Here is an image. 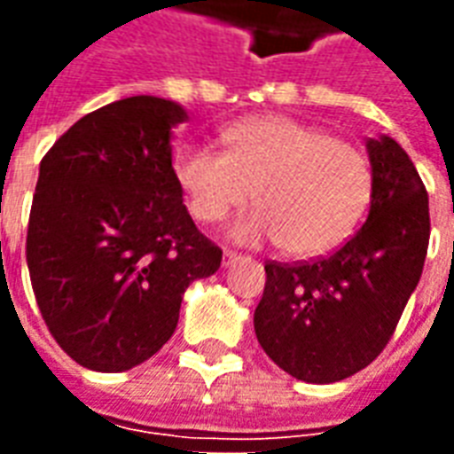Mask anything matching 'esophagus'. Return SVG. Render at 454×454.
<instances>
[{
  "instance_id": "34e87169",
  "label": "esophagus",
  "mask_w": 454,
  "mask_h": 454,
  "mask_svg": "<svg viewBox=\"0 0 454 454\" xmlns=\"http://www.w3.org/2000/svg\"><path fill=\"white\" fill-rule=\"evenodd\" d=\"M238 260H243V257L238 255V253H233V250H223V265H233Z\"/></svg>"
}]
</instances>
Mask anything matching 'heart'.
I'll return each instance as SVG.
<instances>
[{"label":"heart","instance_id":"b5f03b06","mask_svg":"<svg viewBox=\"0 0 454 454\" xmlns=\"http://www.w3.org/2000/svg\"><path fill=\"white\" fill-rule=\"evenodd\" d=\"M221 143L223 153L182 148L172 169L189 211L204 223L255 199L260 207L228 228L236 243L279 240L289 255H321L350 236L370 204L367 158L318 126L255 116L221 130Z\"/></svg>","mask_w":454,"mask_h":454}]
</instances>
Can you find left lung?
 Masks as SVG:
<instances>
[{
    "label": "left lung",
    "mask_w": 454,
    "mask_h": 454,
    "mask_svg": "<svg viewBox=\"0 0 454 454\" xmlns=\"http://www.w3.org/2000/svg\"><path fill=\"white\" fill-rule=\"evenodd\" d=\"M367 155L364 226L316 262L265 265L257 340L277 367L311 384L345 380L384 350L428 253V192L419 169L389 136L367 140Z\"/></svg>",
    "instance_id": "left-lung-1"
}]
</instances>
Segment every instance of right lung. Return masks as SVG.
Masks as SVG:
<instances>
[{"label":"right lung","instance_id":"obj_1","mask_svg":"<svg viewBox=\"0 0 454 454\" xmlns=\"http://www.w3.org/2000/svg\"><path fill=\"white\" fill-rule=\"evenodd\" d=\"M177 102L138 94L87 114L38 169L26 262L48 331L74 362L126 372L153 357L192 282L221 267L172 169Z\"/></svg>","mask_w":454,"mask_h":454}]
</instances>
